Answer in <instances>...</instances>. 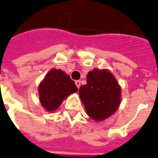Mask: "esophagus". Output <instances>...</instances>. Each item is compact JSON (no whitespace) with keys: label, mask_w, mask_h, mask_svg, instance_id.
Here are the masks:
<instances>
[{"label":"esophagus","mask_w":158,"mask_h":158,"mask_svg":"<svg viewBox=\"0 0 158 158\" xmlns=\"http://www.w3.org/2000/svg\"><path fill=\"white\" fill-rule=\"evenodd\" d=\"M75 83H76V85L77 86V88H80V86H81V81H79V80L76 81Z\"/></svg>","instance_id":"34e87169"}]
</instances>
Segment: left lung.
<instances>
[{"label": "left lung", "instance_id": "8db88e82", "mask_svg": "<svg viewBox=\"0 0 158 158\" xmlns=\"http://www.w3.org/2000/svg\"><path fill=\"white\" fill-rule=\"evenodd\" d=\"M79 96L85 111L96 122L105 120L118 110L121 101V87L107 69L89 72L86 84L79 89Z\"/></svg>", "mask_w": 158, "mask_h": 158}]
</instances>
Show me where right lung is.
Wrapping results in <instances>:
<instances>
[{"label":"right lung","instance_id":"add662e5","mask_svg":"<svg viewBox=\"0 0 158 158\" xmlns=\"http://www.w3.org/2000/svg\"><path fill=\"white\" fill-rule=\"evenodd\" d=\"M77 91L75 82L63 71L53 68L39 85V96L42 106L48 112L57 110L62 101Z\"/></svg>","mask_w":158,"mask_h":158}]
</instances>
